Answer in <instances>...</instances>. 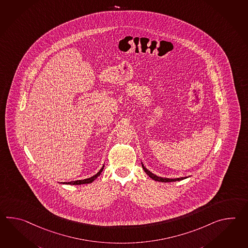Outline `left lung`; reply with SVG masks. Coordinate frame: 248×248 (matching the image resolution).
<instances>
[{
	"mask_svg": "<svg viewBox=\"0 0 248 248\" xmlns=\"http://www.w3.org/2000/svg\"><path fill=\"white\" fill-rule=\"evenodd\" d=\"M141 165H142V168H143L144 171L149 175L151 179H153L155 181H156V182H179V181H182V180H184V179H187L189 176H185V177H180V178H165V177H159L156 176L155 174L154 173H152L151 171H149L145 166H144L143 164H142V162H141Z\"/></svg>",
	"mask_w": 248,
	"mask_h": 248,
	"instance_id": "left-lung-1",
	"label": "left lung"
}]
</instances>
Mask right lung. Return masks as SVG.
<instances>
[{
	"mask_svg": "<svg viewBox=\"0 0 248 248\" xmlns=\"http://www.w3.org/2000/svg\"><path fill=\"white\" fill-rule=\"evenodd\" d=\"M103 169H104V165L100 168V170H99L95 175H93V176L90 177V178H87V179H83V180H77V181H73V182H61V183H63V184H70V185H81V184L92 183V182L95 181V180L100 175V173L102 172Z\"/></svg>",
	"mask_w": 248,
	"mask_h": 248,
	"instance_id": "add662e5",
	"label": "right lung"
}]
</instances>
